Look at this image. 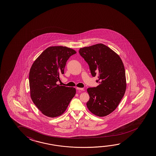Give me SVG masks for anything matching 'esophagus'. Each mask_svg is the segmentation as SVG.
I'll return each instance as SVG.
<instances>
[{
  "label": "esophagus",
  "instance_id": "obj_1",
  "mask_svg": "<svg viewBox=\"0 0 156 156\" xmlns=\"http://www.w3.org/2000/svg\"><path fill=\"white\" fill-rule=\"evenodd\" d=\"M76 89H77V90H81V91H84V89H83V88H80V87H77Z\"/></svg>",
  "mask_w": 156,
  "mask_h": 156
}]
</instances>
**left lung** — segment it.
Instances as JSON below:
<instances>
[{
    "instance_id": "8db88e82",
    "label": "left lung",
    "mask_w": 156,
    "mask_h": 156,
    "mask_svg": "<svg viewBox=\"0 0 156 156\" xmlns=\"http://www.w3.org/2000/svg\"><path fill=\"white\" fill-rule=\"evenodd\" d=\"M79 52L89 65L92 76H98L100 83L87 89L90 96L87 107L94 115L105 116L116 109L125 94L127 84L122 61L118 54L102 44L81 48Z\"/></svg>"
}]
</instances>
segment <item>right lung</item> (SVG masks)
<instances>
[{
    "instance_id": "obj_1",
    "label": "right lung",
    "mask_w": 156,
    "mask_h": 156,
    "mask_svg": "<svg viewBox=\"0 0 156 156\" xmlns=\"http://www.w3.org/2000/svg\"><path fill=\"white\" fill-rule=\"evenodd\" d=\"M77 53L65 46H51L34 61L29 74L31 100L44 115L49 118L62 115L76 94L73 87L57 84L69 57Z\"/></svg>"
}]
</instances>
